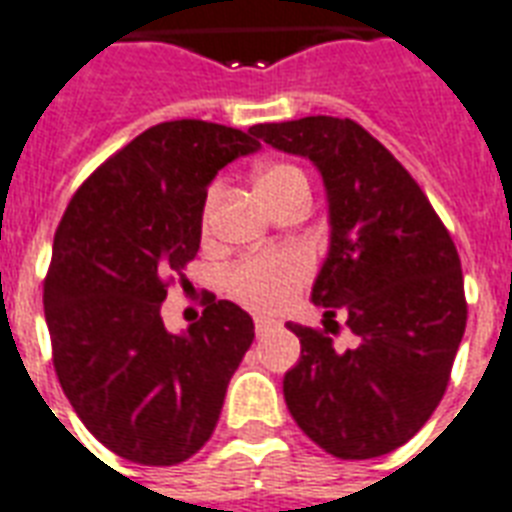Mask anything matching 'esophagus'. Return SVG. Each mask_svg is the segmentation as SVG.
Instances as JSON below:
<instances>
[{"label":"esophagus","instance_id":"34e87169","mask_svg":"<svg viewBox=\"0 0 512 512\" xmlns=\"http://www.w3.org/2000/svg\"><path fill=\"white\" fill-rule=\"evenodd\" d=\"M271 327H273V322H271V319H263V317H260V319H255V333H257V335L268 333V330H271Z\"/></svg>","mask_w":512,"mask_h":512}]
</instances>
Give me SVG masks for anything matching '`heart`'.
Instances as JSON below:
<instances>
[{
  "label": "heart",
  "mask_w": 512,
  "mask_h": 512,
  "mask_svg": "<svg viewBox=\"0 0 512 512\" xmlns=\"http://www.w3.org/2000/svg\"><path fill=\"white\" fill-rule=\"evenodd\" d=\"M257 193L265 201L276 206L282 198H287L295 190H308L306 171L290 161L265 163L255 177ZM220 187L212 185L206 190L204 209H201V230L209 233L214 222V209H217ZM311 279V260L298 249H273V252H260L247 260H241L225 276V287L233 300L257 314H276L298 298Z\"/></svg>",
  "instance_id": "b5f03b06"
}]
</instances>
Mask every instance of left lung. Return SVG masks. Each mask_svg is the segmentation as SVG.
Returning <instances> with one entry per match:
<instances>
[{"label": "left lung", "mask_w": 512, "mask_h": 512, "mask_svg": "<svg viewBox=\"0 0 512 512\" xmlns=\"http://www.w3.org/2000/svg\"><path fill=\"white\" fill-rule=\"evenodd\" d=\"M303 155L325 179L330 252L311 300L327 330L287 325L300 360L284 376L298 427L338 459H373L419 432L446 395L467 325L459 252L416 179L349 117L314 115L249 128ZM347 319L351 350L329 333Z\"/></svg>", "instance_id": "1"}]
</instances>
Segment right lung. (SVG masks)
<instances>
[{"mask_svg":"<svg viewBox=\"0 0 512 512\" xmlns=\"http://www.w3.org/2000/svg\"><path fill=\"white\" fill-rule=\"evenodd\" d=\"M257 147L220 123H158L101 163L58 222L42 295L53 368L93 438L128 462L169 467L204 446L252 346V317L212 292L182 335L161 306L198 255L209 182Z\"/></svg>","mask_w":512,"mask_h":512,"instance_id":"obj_1","label":"right lung"}]
</instances>
